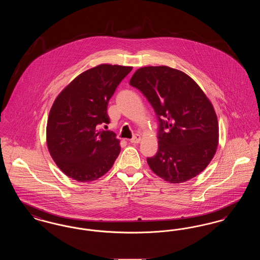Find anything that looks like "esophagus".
I'll return each mask as SVG.
<instances>
[{
    "mask_svg": "<svg viewBox=\"0 0 260 260\" xmlns=\"http://www.w3.org/2000/svg\"><path fill=\"white\" fill-rule=\"evenodd\" d=\"M140 140H141V136H139V135H136L132 139H129V141H131L132 143H135V144L139 143Z\"/></svg>",
    "mask_w": 260,
    "mask_h": 260,
    "instance_id": "esophagus-1",
    "label": "esophagus"
}]
</instances>
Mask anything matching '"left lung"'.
<instances>
[{
	"label": "left lung",
	"instance_id": "obj_1",
	"mask_svg": "<svg viewBox=\"0 0 260 260\" xmlns=\"http://www.w3.org/2000/svg\"><path fill=\"white\" fill-rule=\"evenodd\" d=\"M129 84L159 118L158 152L147 158L152 172L170 183L197 176L218 145V121L210 99L190 76L165 65L137 69Z\"/></svg>",
	"mask_w": 260,
	"mask_h": 260
}]
</instances>
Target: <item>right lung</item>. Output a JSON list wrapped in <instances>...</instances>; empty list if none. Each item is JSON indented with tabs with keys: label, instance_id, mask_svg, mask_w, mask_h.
Returning <instances> with one entry per match:
<instances>
[{
	"label": "right lung",
	"instance_id": "right-lung-1",
	"mask_svg": "<svg viewBox=\"0 0 260 260\" xmlns=\"http://www.w3.org/2000/svg\"><path fill=\"white\" fill-rule=\"evenodd\" d=\"M132 66L100 64L78 75L54 100L47 124V145L56 166L70 178L89 182L104 175L120 154L109 124L108 101Z\"/></svg>",
	"mask_w": 260,
	"mask_h": 260
}]
</instances>
